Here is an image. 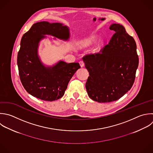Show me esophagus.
<instances>
[{"label": "esophagus", "mask_w": 153, "mask_h": 153, "mask_svg": "<svg viewBox=\"0 0 153 153\" xmlns=\"http://www.w3.org/2000/svg\"><path fill=\"white\" fill-rule=\"evenodd\" d=\"M79 65H80V66L81 67V68H82L84 66V62L82 61V60H81L79 62Z\"/></svg>", "instance_id": "1"}]
</instances>
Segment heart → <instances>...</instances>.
<instances>
[{
	"label": "heart",
	"instance_id": "heart-1",
	"mask_svg": "<svg viewBox=\"0 0 153 153\" xmlns=\"http://www.w3.org/2000/svg\"><path fill=\"white\" fill-rule=\"evenodd\" d=\"M96 40H97V38L95 36H91L90 38H87L84 39L83 41H82V42L81 43V45L82 47H88L91 45L93 43H94Z\"/></svg>",
	"mask_w": 153,
	"mask_h": 153
}]
</instances>
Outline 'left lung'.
<instances>
[{
    "label": "left lung",
    "mask_w": 153,
    "mask_h": 153,
    "mask_svg": "<svg viewBox=\"0 0 153 153\" xmlns=\"http://www.w3.org/2000/svg\"><path fill=\"white\" fill-rule=\"evenodd\" d=\"M109 29L115 33L101 53L82 57L90 75L85 84L88 95L100 103L115 101L130 90L139 64L133 38L120 24Z\"/></svg>",
    "instance_id": "obj_1"
}]
</instances>
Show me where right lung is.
I'll return each mask as SVG.
<instances>
[{"instance_id": "right-lung-1", "label": "right lung", "mask_w": 153, "mask_h": 153, "mask_svg": "<svg viewBox=\"0 0 153 153\" xmlns=\"http://www.w3.org/2000/svg\"><path fill=\"white\" fill-rule=\"evenodd\" d=\"M46 35L66 41L70 36L69 29L59 23H35L22 38L17 65L25 90L39 99L54 101L63 97L69 81L81 67L78 63L62 60L53 66H45L39 57L38 49Z\"/></svg>"}]
</instances>
